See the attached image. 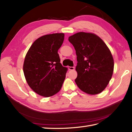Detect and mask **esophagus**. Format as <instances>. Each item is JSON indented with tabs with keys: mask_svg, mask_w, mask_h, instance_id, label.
<instances>
[{
	"mask_svg": "<svg viewBox=\"0 0 132 132\" xmlns=\"http://www.w3.org/2000/svg\"><path fill=\"white\" fill-rule=\"evenodd\" d=\"M68 69H69V70H74L75 69V68L73 66H69Z\"/></svg>",
	"mask_w": 132,
	"mask_h": 132,
	"instance_id": "1",
	"label": "esophagus"
}]
</instances>
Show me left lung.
<instances>
[{"mask_svg":"<svg viewBox=\"0 0 132 132\" xmlns=\"http://www.w3.org/2000/svg\"><path fill=\"white\" fill-rule=\"evenodd\" d=\"M76 51L78 76L75 82L81 90L90 95L102 92L112 76L114 61L102 39L91 33L79 32L69 37Z\"/></svg>","mask_w":132,"mask_h":132,"instance_id":"1","label":"left lung"}]
</instances>
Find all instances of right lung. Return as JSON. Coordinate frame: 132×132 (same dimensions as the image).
Listing matches in <instances>:
<instances>
[{
  "mask_svg": "<svg viewBox=\"0 0 132 132\" xmlns=\"http://www.w3.org/2000/svg\"><path fill=\"white\" fill-rule=\"evenodd\" d=\"M63 33H53L37 39L28 51L23 71L27 82L36 93L50 97L60 91L68 69L60 63L58 50Z\"/></svg>",
  "mask_w": 132,
  "mask_h": 132,
  "instance_id": "1",
  "label": "right lung"
}]
</instances>
